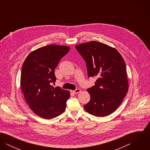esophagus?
Wrapping results in <instances>:
<instances>
[{
	"mask_svg": "<svg viewBox=\"0 0 150 150\" xmlns=\"http://www.w3.org/2000/svg\"><path fill=\"white\" fill-rule=\"evenodd\" d=\"M80 92H81V89H76V90L73 91V92L74 93H79Z\"/></svg>",
	"mask_w": 150,
	"mask_h": 150,
	"instance_id": "esophagus-1",
	"label": "esophagus"
}]
</instances>
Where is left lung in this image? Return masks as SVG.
Masks as SVG:
<instances>
[{"label": "left lung", "instance_id": "8db88e82", "mask_svg": "<svg viewBox=\"0 0 150 150\" xmlns=\"http://www.w3.org/2000/svg\"><path fill=\"white\" fill-rule=\"evenodd\" d=\"M86 62L88 77L98 78L87 89L91 96L84 106L88 113L105 117L120 106L128 90L125 62L114 48L92 41L76 45Z\"/></svg>", "mask_w": 150, "mask_h": 150}]
</instances>
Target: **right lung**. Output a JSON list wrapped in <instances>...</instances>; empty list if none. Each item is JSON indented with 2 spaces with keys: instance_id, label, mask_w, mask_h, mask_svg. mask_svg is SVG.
Segmentation results:
<instances>
[{
  "instance_id": "add662e5",
  "label": "right lung",
  "mask_w": 150,
  "mask_h": 150,
  "mask_svg": "<svg viewBox=\"0 0 150 150\" xmlns=\"http://www.w3.org/2000/svg\"><path fill=\"white\" fill-rule=\"evenodd\" d=\"M66 45L50 44L32 51L22 67L21 88L29 108L44 119H52L64 112L70 92L54 88L55 69L69 51Z\"/></svg>"
}]
</instances>
